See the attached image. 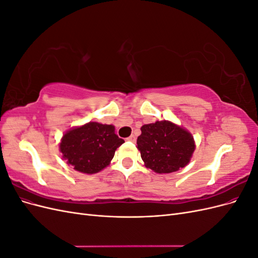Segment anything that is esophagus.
<instances>
[{
    "mask_svg": "<svg viewBox=\"0 0 258 258\" xmlns=\"http://www.w3.org/2000/svg\"><path fill=\"white\" fill-rule=\"evenodd\" d=\"M136 136H134V135H131L129 138H127V140H128V141H130V142H135L136 141Z\"/></svg>",
    "mask_w": 258,
    "mask_h": 258,
    "instance_id": "34e87169",
    "label": "esophagus"
}]
</instances>
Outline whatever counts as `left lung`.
Masks as SVG:
<instances>
[{
    "label": "left lung",
    "instance_id": "obj_1",
    "mask_svg": "<svg viewBox=\"0 0 258 258\" xmlns=\"http://www.w3.org/2000/svg\"><path fill=\"white\" fill-rule=\"evenodd\" d=\"M141 131L137 147L147 168L171 173L189 162L195 143L188 131L167 120L144 124Z\"/></svg>",
    "mask_w": 258,
    "mask_h": 258
}]
</instances>
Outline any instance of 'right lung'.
Masks as SVG:
<instances>
[{
	"label": "right lung",
	"mask_w": 258,
	"mask_h": 258,
	"mask_svg": "<svg viewBox=\"0 0 258 258\" xmlns=\"http://www.w3.org/2000/svg\"><path fill=\"white\" fill-rule=\"evenodd\" d=\"M123 142L112 124L88 122L68 131L62 138L60 151L69 166L92 174L110 165L115 151Z\"/></svg>",
	"instance_id": "1"
}]
</instances>
